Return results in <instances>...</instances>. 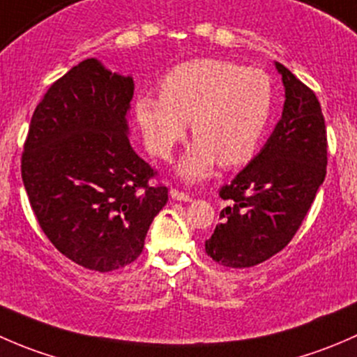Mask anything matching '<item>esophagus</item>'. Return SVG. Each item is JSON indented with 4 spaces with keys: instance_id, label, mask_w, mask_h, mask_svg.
Here are the masks:
<instances>
[{
    "instance_id": "34e87169",
    "label": "esophagus",
    "mask_w": 357,
    "mask_h": 357,
    "mask_svg": "<svg viewBox=\"0 0 357 357\" xmlns=\"http://www.w3.org/2000/svg\"><path fill=\"white\" fill-rule=\"evenodd\" d=\"M171 197H172V199L183 200V202H192L193 200V197L190 195V193L181 192V190H178V188H171Z\"/></svg>"
}]
</instances>
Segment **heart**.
I'll list each match as a JSON object with an SVG mask.
<instances>
[{
    "label": "heart",
    "instance_id": "b5f03b06",
    "mask_svg": "<svg viewBox=\"0 0 357 357\" xmlns=\"http://www.w3.org/2000/svg\"><path fill=\"white\" fill-rule=\"evenodd\" d=\"M271 77L255 67L221 59H197L172 67L160 82V96L136 100V117L146 149L167 158L192 122L197 139L179 164L190 181L211 174L214 165L235 167L254 157L271 119Z\"/></svg>",
    "mask_w": 357,
    "mask_h": 357
}]
</instances>
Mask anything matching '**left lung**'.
<instances>
[{"mask_svg": "<svg viewBox=\"0 0 357 357\" xmlns=\"http://www.w3.org/2000/svg\"><path fill=\"white\" fill-rule=\"evenodd\" d=\"M285 105L266 145L231 183L229 202L205 240V252L226 268H252L283 250L301 228L326 176V126L314 91L276 62Z\"/></svg>", "mask_w": 357, "mask_h": 357, "instance_id": "obj_1", "label": "left lung"}]
</instances>
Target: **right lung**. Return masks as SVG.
<instances>
[{
    "mask_svg": "<svg viewBox=\"0 0 357 357\" xmlns=\"http://www.w3.org/2000/svg\"><path fill=\"white\" fill-rule=\"evenodd\" d=\"M132 77L82 60L32 114L22 181L39 226L66 257L109 273L139 257L167 186L128 138Z\"/></svg>",
    "mask_w": 357,
    "mask_h": 357,
    "instance_id": "1",
    "label": "right lung"
}]
</instances>
